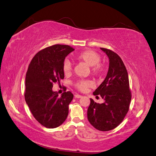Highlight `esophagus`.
<instances>
[{"mask_svg":"<svg viewBox=\"0 0 156 156\" xmlns=\"http://www.w3.org/2000/svg\"><path fill=\"white\" fill-rule=\"evenodd\" d=\"M74 96H75V98H81L82 96V95H79V94H75L74 95Z\"/></svg>","mask_w":156,"mask_h":156,"instance_id":"34e87169","label":"esophagus"}]
</instances>
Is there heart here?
<instances>
[{
	"label": "heart",
	"instance_id": "heart-1",
	"mask_svg": "<svg viewBox=\"0 0 156 156\" xmlns=\"http://www.w3.org/2000/svg\"><path fill=\"white\" fill-rule=\"evenodd\" d=\"M78 61L84 62L87 65L91 66V72L95 75H101L103 74L105 70V66L100 63L101 57L95 51L91 50H86L82 51L81 53L76 56ZM63 70L65 74H69L72 70V66L69 61H65L63 63ZM93 83L90 80H80L76 83V87L78 90L81 91H85L89 87H91Z\"/></svg>",
	"mask_w": 156,
	"mask_h": 156
}]
</instances>
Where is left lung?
<instances>
[{
	"label": "left lung",
	"mask_w": 156,
	"mask_h": 156,
	"mask_svg": "<svg viewBox=\"0 0 156 156\" xmlns=\"http://www.w3.org/2000/svg\"><path fill=\"white\" fill-rule=\"evenodd\" d=\"M109 59V67L105 80L93 92L105 102L96 103L92 99L87 109V119L97 129L112 130L122 123L131 100L127 71L120 57L115 52L101 48Z\"/></svg>",
	"instance_id": "1"
}]
</instances>
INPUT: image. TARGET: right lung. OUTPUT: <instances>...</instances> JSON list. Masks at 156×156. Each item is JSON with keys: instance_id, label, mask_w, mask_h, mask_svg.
<instances>
[{"instance_id": "1", "label": "right lung", "mask_w": 156, "mask_h": 156, "mask_svg": "<svg viewBox=\"0 0 156 156\" xmlns=\"http://www.w3.org/2000/svg\"><path fill=\"white\" fill-rule=\"evenodd\" d=\"M74 50L61 44L44 49L34 55L26 74V103L34 118L49 129L59 127L67 118L73 94L67 91L59 97L52 87L54 83L64 78L65 57Z\"/></svg>"}]
</instances>
